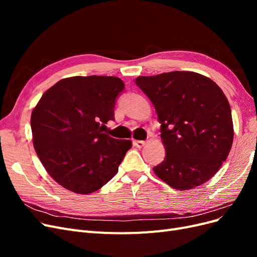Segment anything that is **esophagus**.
Masks as SVG:
<instances>
[{"instance_id": "esophagus-1", "label": "esophagus", "mask_w": 257, "mask_h": 257, "mask_svg": "<svg viewBox=\"0 0 257 257\" xmlns=\"http://www.w3.org/2000/svg\"><path fill=\"white\" fill-rule=\"evenodd\" d=\"M134 145H135L137 148H142V147H144V146L146 145V142H144V141H135V142H134Z\"/></svg>"}]
</instances>
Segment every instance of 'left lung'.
Segmentation results:
<instances>
[{
    "label": "left lung",
    "instance_id": "1",
    "mask_svg": "<svg viewBox=\"0 0 257 257\" xmlns=\"http://www.w3.org/2000/svg\"><path fill=\"white\" fill-rule=\"evenodd\" d=\"M161 123L166 155L154 174L172 188L191 190L211 179L227 159L234 139L231 110L221 88L193 72L139 76Z\"/></svg>",
    "mask_w": 257,
    "mask_h": 257
}]
</instances>
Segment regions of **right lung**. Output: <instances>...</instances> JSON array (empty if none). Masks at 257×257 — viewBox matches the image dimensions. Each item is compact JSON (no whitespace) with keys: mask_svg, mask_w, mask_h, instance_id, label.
<instances>
[{"mask_svg":"<svg viewBox=\"0 0 257 257\" xmlns=\"http://www.w3.org/2000/svg\"><path fill=\"white\" fill-rule=\"evenodd\" d=\"M124 82L112 76L64 78L46 91L31 115L38 159L54 181L77 194L102 188L132 147L104 133L114 120Z\"/></svg>","mask_w":257,"mask_h":257,"instance_id":"add662e5","label":"right lung"}]
</instances>
